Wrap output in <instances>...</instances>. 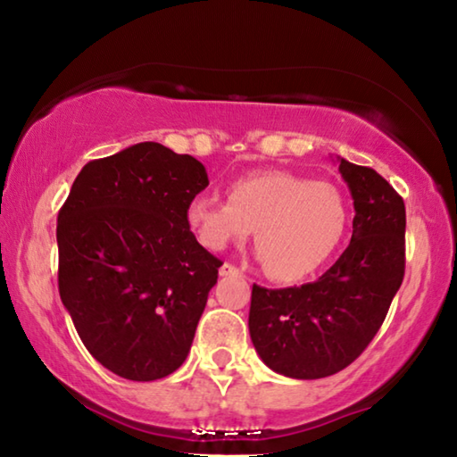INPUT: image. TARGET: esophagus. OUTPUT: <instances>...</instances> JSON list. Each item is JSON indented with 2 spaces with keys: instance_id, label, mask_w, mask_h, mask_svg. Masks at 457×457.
<instances>
[{
  "instance_id": "34e87169",
  "label": "esophagus",
  "mask_w": 457,
  "mask_h": 457,
  "mask_svg": "<svg viewBox=\"0 0 457 457\" xmlns=\"http://www.w3.org/2000/svg\"><path fill=\"white\" fill-rule=\"evenodd\" d=\"M237 274H242L239 272V270L236 268V266H231V264H221V268H220V276H237Z\"/></svg>"
}]
</instances>
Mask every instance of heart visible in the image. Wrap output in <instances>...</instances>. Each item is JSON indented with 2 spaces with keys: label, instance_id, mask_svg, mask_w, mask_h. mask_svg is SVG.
<instances>
[{
  "label": "heart",
  "instance_id": "1",
  "mask_svg": "<svg viewBox=\"0 0 457 457\" xmlns=\"http://www.w3.org/2000/svg\"><path fill=\"white\" fill-rule=\"evenodd\" d=\"M228 200L193 197L185 220L212 252L242 242L253 229L258 258L280 282L314 274L337 250L349 223V205L337 185L290 171H258L228 185Z\"/></svg>",
  "mask_w": 457,
  "mask_h": 457
}]
</instances>
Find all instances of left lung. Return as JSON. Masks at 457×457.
<instances>
[{
  "label": "left lung",
  "instance_id": "8db88e82",
  "mask_svg": "<svg viewBox=\"0 0 457 457\" xmlns=\"http://www.w3.org/2000/svg\"><path fill=\"white\" fill-rule=\"evenodd\" d=\"M337 163L354 205L349 247L316 282L252 288V343L266 367L290 378L349 367L381 328L405 274L403 199L375 169Z\"/></svg>",
  "mask_w": 457,
  "mask_h": 457
}]
</instances>
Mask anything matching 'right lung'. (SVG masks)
I'll return each instance as SVG.
<instances>
[{
	"label": "right lung",
	"instance_id": "add662e5",
	"mask_svg": "<svg viewBox=\"0 0 457 457\" xmlns=\"http://www.w3.org/2000/svg\"><path fill=\"white\" fill-rule=\"evenodd\" d=\"M205 167L159 143L90 161L58 213V288L80 340L129 381L187 359L218 260L185 220Z\"/></svg>",
	"mask_w": 457,
	"mask_h": 457
}]
</instances>
